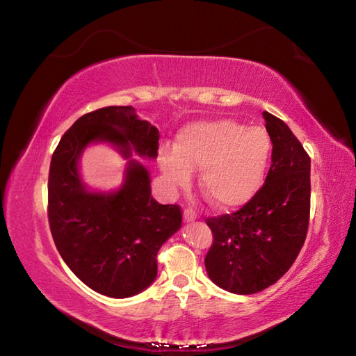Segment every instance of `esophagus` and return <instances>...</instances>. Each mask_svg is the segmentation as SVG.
I'll use <instances>...</instances> for the list:
<instances>
[{"mask_svg": "<svg viewBox=\"0 0 356 356\" xmlns=\"http://www.w3.org/2000/svg\"><path fill=\"white\" fill-rule=\"evenodd\" d=\"M184 218H185V222H193V220H195V218H197V214H195L194 211H191V209H185L184 211Z\"/></svg>", "mask_w": 356, "mask_h": 356, "instance_id": "1", "label": "esophagus"}]
</instances>
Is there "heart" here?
<instances>
[{
  "mask_svg": "<svg viewBox=\"0 0 356 356\" xmlns=\"http://www.w3.org/2000/svg\"><path fill=\"white\" fill-rule=\"evenodd\" d=\"M263 127L229 119L200 120L177 134L176 148L161 149V168L172 188H185L200 170V190L218 208L243 205L259 190L270 156Z\"/></svg>",
  "mask_w": 356,
  "mask_h": 356,
  "instance_id": "heart-1",
  "label": "heart"
}]
</instances>
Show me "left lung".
Listing matches in <instances>:
<instances>
[{"instance_id":"1","label":"left lung","mask_w":356,"mask_h":356,"mask_svg":"<svg viewBox=\"0 0 356 356\" xmlns=\"http://www.w3.org/2000/svg\"><path fill=\"white\" fill-rule=\"evenodd\" d=\"M272 142L270 168L254 197L232 214L208 217L209 278L249 295L277 283L305 245L311 214V157L282 119L263 111Z\"/></svg>"}]
</instances>
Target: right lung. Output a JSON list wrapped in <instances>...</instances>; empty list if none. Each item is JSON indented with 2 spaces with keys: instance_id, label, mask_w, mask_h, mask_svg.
<instances>
[{
  "instance_id": "right-lung-1",
  "label": "right lung",
  "mask_w": 356,
  "mask_h": 356,
  "mask_svg": "<svg viewBox=\"0 0 356 356\" xmlns=\"http://www.w3.org/2000/svg\"><path fill=\"white\" fill-rule=\"evenodd\" d=\"M159 130L131 107H104L81 116L59 140L49 171V225L58 252L90 289L111 298L142 292L157 275V252L182 225L179 205L151 197L149 174L130 161L115 193H90L78 161L92 142L113 143L124 157L131 147L154 159Z\"/></svg>"
}]
</instances>
